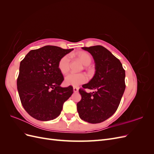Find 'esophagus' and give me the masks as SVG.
Here are the masks:
<instances>
[{
	"label": "esophagus",
	"instance_id": "esophagus-1",
	"mask_svg": "<svg viewBox=\"0 0 154 154\" xmlns=\"http://www.w3.org/2000/svg\"><path fill=\"white\" fill-rule=\"evenodd\" d=\"M73 91L74 92H77L78 91V88L77 87H73Z\"/></svg>",
	"mask_w": 154,
	"mask_h": 154
}]
</instances>
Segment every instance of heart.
I'll return each mask as SVG.
<instances>
[{"label":"heart","mask_w":154,"mask_h":154,"mask_svg":"<svg viewBox=\"0 0 154 154\" xmlns=\"http://www.w3.org/2000/svg\"><path fill=\"white\" fill-rule=\"evenodd\" d=\"M76 57L85 66L89 65L92 61L91 55L86 52H84V51L77 53L76 54ZM70 66H71V57L69 54L65 55L60 59L58 66L62 73H67L70 69ZM87 80V76L84 73L71 72L66 76V78H65V83L67 85L78 86L86 83Z\"/></svg>","instance_id":"1"}]
</instances>
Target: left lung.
I'll use <instances>...</instances> for the list:
<instances>
[{"instance_id":"8db88e82","label":"left lung","mask_w":154,"mask_h":154,"mask_svg":"<svg viewBox=\"0 0 154 154\" xmlns=\"http://www.w3.org/2000/svg\"><path fill=\"white\" fill-rule=\"evenodd\" d=\"M95 62L96 73L92 80L79 89L82 100L77 103L80 118L90 123H100L117 110L125 89V71L122 64L101 45L83 47ZM94 90L87 93L85 89Z\"/></svg>"}]
</instances>
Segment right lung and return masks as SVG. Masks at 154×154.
I'll return each mask as SVG.
<instances>
[{
  "label": "right lung",
  "mask_w": 154,
  "mask_h": 154,
  "mask_svg": "<svg viewBox=\"0 0 154 154\" xmlns=\"http://www.w3.org/2000/svg\"><path fill=\"white\" fill-rule=\"evenodd\" d=\"M72 50L45 45L30 51L20 62L17 89L23 107L31 117L49 121L61 113L73 88L60 86L64 78L58 65L60 59Z\"/></svg>",
  "instance_id": "obj_1"
}]
</instances>
